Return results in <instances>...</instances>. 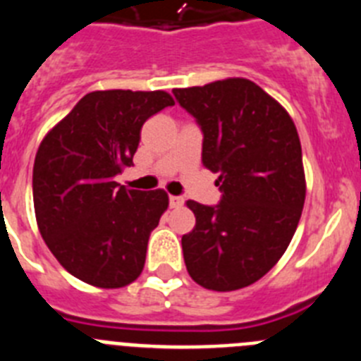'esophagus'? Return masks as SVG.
<instances>
[{"instance_id": "esophagus-1", "label": "esophagus", "mask_w": 361, "mask_h": 361, "mask_svg": "<svg viewBox=\"0 0 361 361\" xmlns=\"http://www.w3.org/2000/svg\"><path fill=\"white\" fill-rule=\"evenodd\" d=\"M184 204V199L183 197H178V195H170V206L171 208H180Z\"/></svg>"}]
</instances>
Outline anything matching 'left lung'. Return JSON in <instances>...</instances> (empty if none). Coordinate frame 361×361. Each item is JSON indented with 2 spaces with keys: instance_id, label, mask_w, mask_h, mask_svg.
I'll list each match as a JSON object with an SVG mask.
<instances>
[{
  "instance_id": "1",
  "label": "left lung",
  "mask_w": 361,
  "mask_h": 361,
  "mask_svg": "<svg viewBox=\"0 0 361 361\" xmlns=\"http://www.w3.org/2000/svg\"><path fill=\"white\" fill-rule=\"evenodd\" d=\"M202 132V164L219 173L216 206L188 200L195 228L184 262L199 286L235 291L262 279L288 250L305 200L302 146L289 114L250 79L175 88Z\"/></svg>"
}]
</instances>
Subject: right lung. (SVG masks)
Segmentation results:
<instances>
[{
	"label": "right lung",
	"mask_w": 361,
	"mask_h": 361,
	"mask_svg": "<svg viewBox=\"0 0 361 361\" xmlns=\"http://www.w3.org/2000/svg\"><path fill=\"white\" fill-rule=\"evenodd\" d=\"M170 94L103 90L86 94L36 153L32 191L37 228L70 275L116 289L141 275L149 233L168 208L162 190H126L116 177L141 141L142 124Z\"/></svg>",
	"instance_id": "obj_1"
}]
</instances>
